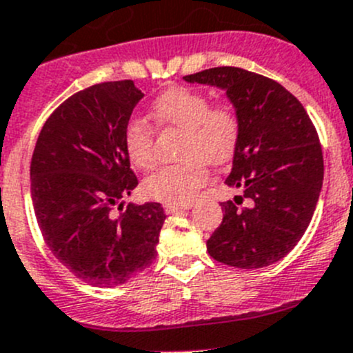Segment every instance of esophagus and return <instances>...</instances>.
Masks as SVG:
<instances>
[{
  "instance_id": "34e87169",
  "label": "esophagus",
  "mask_w": 353,
  "mask_h": 353,
  "mask_svg": "<svg viewBox=\"0 0 353 353\" xmlns=\"http://www.w3.org/2000/svg\"><path fill=\"white\" fill-rule=\"evenodd\" d=\"M163 208H165L167 214H177V212H181V210H190L191 205L190 203H188V205H170V203H165V205H163Z\"/></svg>"
}]
</instances>
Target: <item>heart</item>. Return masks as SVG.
Listing matches in <instances>:
<instances>
[{
    "instance_id": "b5f03b06",
    "label": "heart",
    "mask_w": 353,
    "mask_h": 353,
    "mask_svg": "<svg viewBox=\"0 0 353 353\" xmlns=\"http://www.w3.org/2000/svg\"><path fill=\"white\" fill-rule=\"evenodd\" d=\"M152 119L163 131L183 132L179 155L184 162L163 167L145 181L146 196L170 205L190 203L208 177L207 165L228 162L238 146L241 124L229 105H210L207 94L190 88H170L152 107ZM124 146L132 165H157L155 129L141 119L125 125Z\"/></svg>"
}]
</instances>
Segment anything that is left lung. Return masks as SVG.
I'll list each match as a JSON object with an SVG mask.
<instances>
[{
  "label": "left lung",
  "mask_w": 353,
  "mask_h": 353,
  "mask_svg": "<svg viewBox=\"0 0 353 353\" xmlns=\"http://www.w3.org/2000/svg\"><path fill=\"white\" fill-rule=\"evenodd\" d=\"M221 88L241 124L222 222L208 238L217 262L238 269L268 268L288 255L319 200L324 160L319 136L303 105L279 82L238 67H215L184 77Z\"/></svg>",
  "instance_id": "1"
}]
</instances>
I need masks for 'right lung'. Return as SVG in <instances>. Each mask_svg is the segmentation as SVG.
I'll return each instance as SVG.
<instances>
[{"label": "right lung", "instance_id": "obj_1", "mask_svg": "<svg viewBox=\"0 0 353 353\" xmlns=\"http://www.w3.org/2000/svg\"><path fill=\"white\" fill-rule=\"evenodd\" d=\"M143 97L132 81L72 94L44 122L30 160V194L48 248L101 288L148 268L167 217L157 201L118 205L138 186L124 131Z\"/></svg>", "mask_w": 353, "mask_h": 353}]
</instances>
